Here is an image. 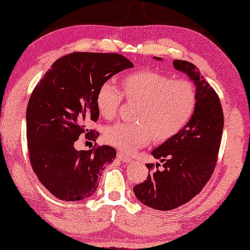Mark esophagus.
Segmentation results:
<instances>
[{"label": "esophagus", "mask_w": 250, "mask_h": 250, "mask_svg": "<svg viewBox=\"0 0 250 250\" xmlns=\"http://www.w3.org/2000/svg\"><path fill=\"white\" fill-rule=\"evenodd\" d=\"M117 157L122 161V162H124V163H129V162H132V161H133L129 156H127L125 154V153H123V152H117Z\"/></svg>", "instance_id": "obj_1"}]
</instances>
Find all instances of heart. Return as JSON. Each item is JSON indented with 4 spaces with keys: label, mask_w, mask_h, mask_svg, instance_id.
<instances>
[{
    "label": "heart",
    "mask_w": 250,
    "mask_h": 250,
    "mask_svg": "<svg viewBox=\"0 0 250 250\" xmlns=\"http://www.w3.org/2000/svg\"><path fill=\"white\" fill-rule=\"evenodd\" d=\"M137 103L133 120L107 126L104 132L106 143L132 153L147 144L153 136L163 142L186 127L193 116L198 95L189 80L176 79L154 70H142L126 76L123 90L112 80L102 83L96 105L103 117L110 120L116 115L123 97Z\"/></svg>",
    "instance_id": "b5f03b06"
}]
</instances>
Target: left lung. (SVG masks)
Returning a JSON list of instances; mask_svg holds the SVG:
<instances>
[{
    "mask_svg": "<svg viewBox=\"0 0 250 250\" xmlns=\"http://www.w3.org/2000/svg\"><path fill=\"white\" fill-rule=\"evenodd\" d=\"M155 60H162L154 57ZM176 70L186 74L197 89L194 114L181 132L168 138L151 154L162 163L146 164L147 180L134 187L143 205L155 210H172L189 202L209 181L216 167L224 129L220 99L193 63L173 60Z\"/></svg>",
    "mask_w": 250,
    "mask_h": 250,
    "instance_id": "1",
    "label": "left lung"
}]
</instances>
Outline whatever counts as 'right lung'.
<instances>
[{"instance_id":"add662e5","label":"right lung","mask_w":250,"mask_h":250,"mask_svg":"<svg viewBox=\"0 0 250 250\" xmlns=\"http://www.w3.org/2000/svg\"><path fill=\"white\" fill-rule=\"evenodd\" d=\"M133 63L117 53L74 52L53 62L34 88L26 108V138L34 173L56 198L79 201L91 197L107 164L116 157L108 145L78 151L82 133L97 138L86 124L96 122L102 83Z\"/></svg>"}]
</instances>
